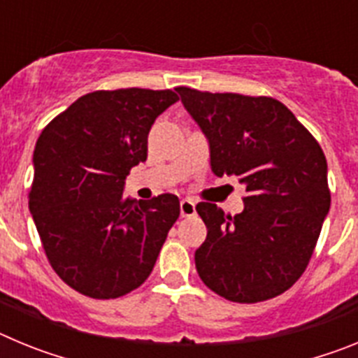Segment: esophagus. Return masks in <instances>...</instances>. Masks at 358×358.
Masks as SVG:
<instances>
[{
  "label": "esophagus",
  "instance_id": "obj_1",
  "mask_svg": "<svg viewBox=\"0 0 358 358\" xmlns=\"http://www.w3.org/2000/svg\"><path fill=\"white\" fill-rule=\"evenodd\" d=\"M179 208H181V217L186 218V217H194L195 215V202L192 201V199H182Z\"/></svg>",
  "mask_w": 358,
  "mask_h": 358
}]
</instances>
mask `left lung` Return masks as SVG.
<instances>
[{"mask_svg": "<svg viewBox=\"0 0 358 358\" xmlns=\"http://www.w3.org/2000/svg\"><path fill=\"white\" fill-rule=\"evenodd\" d=\"M176 91L208 138L215 176H236L248 192L235 217L197 204L208 227L195 251L199 276L235 303L280 296L305 273L330 211L324 152L274 98Z\"/></svg>", "mask_w": 358, "mask_h": 358, "instance_id": "left-lung-1", "label": "left lung"}]
</instances>
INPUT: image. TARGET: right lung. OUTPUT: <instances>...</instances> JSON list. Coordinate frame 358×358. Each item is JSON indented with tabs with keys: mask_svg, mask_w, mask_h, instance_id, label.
<instances>
[{
	"mask_svg": "<svg viewBox=\"0 0 358 358\" xmlns=\"http://www.w3.org/2000/svg\"><path fill=\"white\" fill-rule=\"evenodd\" d=\"M177 100L172 90L94 91L41 132L28 208L53 271L84 296L138 289L179 218L172 194L123 197L125 177L147 159L152 123Z\"/></svg>",
	"mask_w": 358,
	"mask_h": 358,
	"instance_id": "add662e5",
	"label": "right lung"
}]
</instances>
